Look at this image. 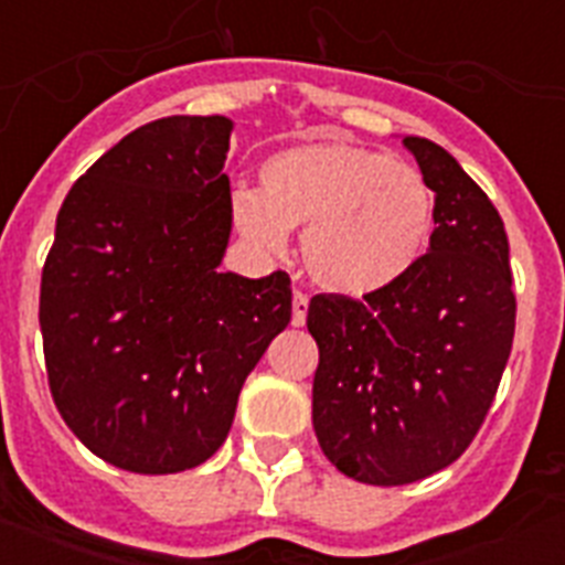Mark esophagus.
I'll return each instance as SVG.
<instances>
[{
    "instance_id": "1",
    "label": "esophagus",
    "mask_w": 565,
    "mask_h": 565,
    "mask_svg": "<svg viewBox=\"0 0 565 565\" xmlns=\"http://www.w3.org/2000/svg\"><path fill=\"white\" fill-rule=\"evenodd\" d=\"M306 317H308V294L302 291H294L291 299V326H306Z\"/></svg>"
}]
</instances>
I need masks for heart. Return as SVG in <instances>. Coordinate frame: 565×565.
Wrapping results in <instances>:
<instances>
[{
	"mask_svg": "<svg viewBox=\"0 0 565 565\" xmlns=\"http://www.w3.org/2000/svg\"><path fill=\"white\" fill-rule=\"evenodd\" d=\"M257 189L232 194L234 226L257 252L279 254L302 232V259L319 286L367 297L398 286L433 243L436 189L416 163L342 138L279 149Z\"/></svg>",
	"mask_w": 565,
	"mask_h": 565,
	"instance_id": "heart-1",
	"label": "heart"
}]
</instances>
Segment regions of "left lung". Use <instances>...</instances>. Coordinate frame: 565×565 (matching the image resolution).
I'll return each mask as SVG.
<instances>
[{"instance_id": "8db88e82", "label": "left lung", "mask_w": 565, "mask_h": 565, "mask_svg": "<svg viewBox=\"0 0 565 565\" xmlns=\"http://www.w3.org/2000/svg\"><path fill=\"white\" fill-rule=\"evenodd\" d=\"M436 189L424 259L398 286L359 302L317 294L313 430L353 481L402 487L450 467L481 430L515 337L503 221L447 149L407 135Z\"/></svg>"}]
</instances>
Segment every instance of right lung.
Returning a JSON list of instances; mask_svg holds the SVG:
<instances>
[{"instance_id":"right-lung-1","label":"right lung","mask_w":565,"mask_h":565,"mask_svg":"<svg viewBox=\"0 0 565 565\" xmlns=\"http://www.w3.org/2000/svg\"><path fill=\"white\" fill-rule=\"evenodd\" d=\"M232 127L143 124L58 209L39 297L50 393L78 441L127 472H183L221 450L243 382L291 322L286 271H221Z\"/></svg>"}]
</instances>
